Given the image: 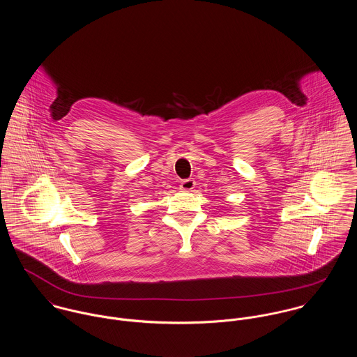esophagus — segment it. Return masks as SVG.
<instances>
[{
	"label": "esophagus",
	"instance_id": "obj_1",
	"mask_svg": "<svg viewBox=\"0 0 357 357\" xmlns=\"http://www.w3.org/2000/svg\"><path fill=\"white\" fill-rule=\"evenodd\" d=\"M195 186H196V181L193 179V178H188V179H185V181H182L181 182V190H183V192H190V190H193L195 189Z\"/></svg>",
	"mask_w": 357,
	"mask_h": 357
}]
</instances>
